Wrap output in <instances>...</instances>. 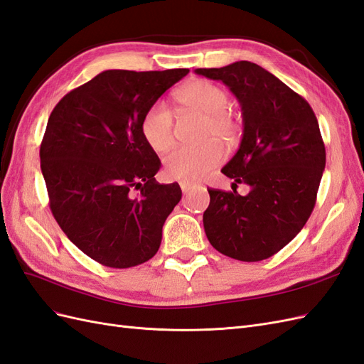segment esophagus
<instances>
[{"label":"esophagus","mask_w":364,"mask_h":364,"mask_svg":"<svg viewBox=\"0 0 364 364\" xmlns=\"http://www.w3.org/2000/svg\"><path fill=\"white\" fill-rule=\"evenodd\" d=\"M180 186H181V191H183L184 193H188V192H191L193 188H197V183H192V181H181V183H180Z\"/></svg>","instance_id":"esophagus-1"}]
</instances>
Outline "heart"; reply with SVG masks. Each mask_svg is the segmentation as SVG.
Masks as SVG:
<instances>
[{"label":"heart","instance_id":"b5f03b06","mask_svg":"<svg viewBox=\"0 0 364 364\" xmlns=\"http://www.w3.org/2000/svg\"><path fill=\"white\" fill-rule=\"evenodd\" d=\"M186 109L206 117L198 147H180L164 158V172L172 180H197L217 167L225 158L223 143L234 144L240 123L229 110L230 97L221 86L208 80L188 82L175 92ZM141 134L155 152H166L175 144V117L164 101H156L141 119Z\"/></svg>","mask_w":364,"mask_h":364}]
</instances>
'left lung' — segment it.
I'll list each match as a JSON object with an SVG mask.
<instances>
[{
    "label": "left lung",
    "mask_w": 364,
    "mask_h": 364,
    "mask_svg": "<svg viewBox=\"0 0 364 364\" xmlns=\"http://www.w3.org/2000/svg\"><path fill=\"white\" fill-rule=\"evenodd\" d=\"M195 73L221 81L240 102L243 138L221 172L250 186L245 197L208 189L204 230L223 255L262 262L291 243L314 210L326 166L318 121L309 102L255 63Z\"/></svg>",
    "instance_id": "8db88e82"
}]
</instances>
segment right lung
I'll list each match as a JSON object with an SVG mask.
<instances>
[{"instance_id": "1", "label": "right lung", "mask_w": 364, "mask_h": 364, "mask_svg": "<svg viewBox=\"0 0 364 364\" xmlns=\"http://www.w3.org/2000/svg\"><path fill=\"white\" fill-rule=\"evenodd\" d=\"M188 73L105 70L64 95L49 117L40 158L50 210L72 243L102 266L134 267L160 249L181 189L155 180L161 161L141 119Z\"/></svg>"}]
</instances>
